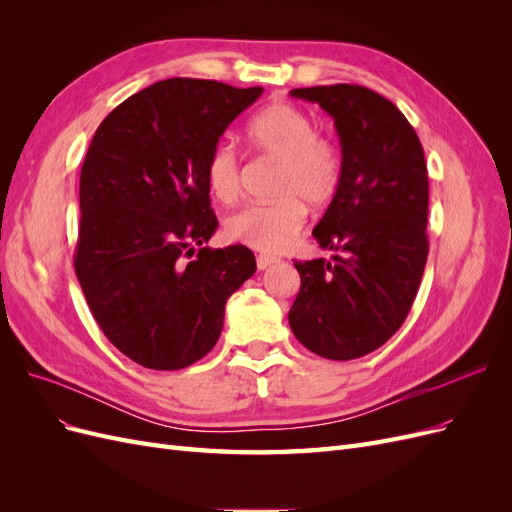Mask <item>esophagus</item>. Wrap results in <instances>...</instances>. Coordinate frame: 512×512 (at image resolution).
Listing matches in <instances>:
<instances>
[{"mask_svg": "<svg viewBox=\"0 0 512 512\" xmlns=\"http://www.w3.org/2000/svg\"><path fill=\"white\" fill-rule=\"evenodd\" d=\"M275 262H277V258H275V256H267V254H260V256L256 258L258 269H269L271 265H275Z\"/></svg>", "mask_w": 512, "mask_h": 512, "instance_id": "34e87169", "label": "esophagus"}]
</instances>
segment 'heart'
<instances>
[{
  "mask_svg": "<svg viewBox=\"0 0 512 512\" xmlns=\"http://www.w3.org/2000/svg\"><path fill=\"white\" fill-rule=\"evenodd\" d=\"M247 138L262 156L280 162L271 203H254L230 215L226 232L232 241L252 250L275 254L288 247L303 230L307 205L324 207L335 198L344 177V156L331 136L318 132L316 119L290 102H277L260 111L247 126ZM205 179L220 203L241 194L237 151L226 143L207 156Z\"/></svg>",
  "mask_w": 512,
  "mask_h": 512,
  "instance_id": "heart-1",
  "label": "heart"
}]
</instances>
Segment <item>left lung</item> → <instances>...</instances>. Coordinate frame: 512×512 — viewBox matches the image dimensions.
<instances>
[{
  "mask_svg": "<svg viewBox=\"0 0 512 512\" xmlns=\"http://www.w3.org/2000/svg\"><path fill=\"white\" fill-rule=\"evenodd\" d=\"M318 102L339 134L342 185L314 228L327 258L294 262L301 290L288 322L318 356L352 361L404 324L429 254V179L423 145L399 108L361 85L292 89Z\"/></svg>",
  "mask_w": 512,
  "mask_h": 512,
  "instance_id": "obj_1",
  "label": "left lung"
}]
</instances>
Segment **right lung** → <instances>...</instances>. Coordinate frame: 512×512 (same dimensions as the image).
Instances as JSON below:
<instances>
[{"mask_svg":"<svg viewBox=\"0 0 512 512\" xmlns=\"http://www.w3.org/2000/svg\"><path fill=\"white\" fill-rule=\"evenodd\" d=\"M260 94L160 81L113 108L91 138L74 271L108 342L147 369L203 359L218 344L228 297L256 271L250 247H205L218 228L205 164Z\"/></svg>","mask_w":512,"mask_h":512,"instance_id":"1","label":"right lung"}]
</instances>
